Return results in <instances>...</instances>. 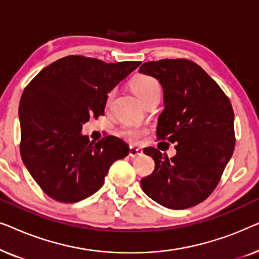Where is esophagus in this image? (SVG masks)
Listing matches in <instances>:
<instances>
[{"label":"esophagus","mask_w":259,"mask_h":259,"mask_svg":"<svg viewBox=\"0 0 259 259\" xmlns=\"http://www.w3.org/2000/svg\"><path fill=\"white\" fill-rule=\"evenodd\" d=\"M128 154L131 158H138L140 157V155H143V150H140V148H137V147H131Z\"/></svg>","instance_id":"esophagus-1"}]
</instances>
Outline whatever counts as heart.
Here are the masks:
<instances>
[{"label":"heart","mask_w":259,"mask_h":259,"mask_svg":"<svg viewBox=\"0 0 259 259\" xmlns=\"http://www.w3.org/2000/svg\"><path fill=\"white\" fill-rule=\"evenodd\" d=\"M131 86H132L134 93L137 94V97L140 99L141 102H144L146 99L152 97V95L157 93L160 94V84H159L154 77L148 75H137L132 80V82H131ZM114 91L109 92L107 98H106V105L109 106L113 98H114ZM121 136L128 141H137L141 136V132L137 128L127 127V128H123L121 131Z\"/></svg>","instance_id":"b5f03b06"}]
</instances>
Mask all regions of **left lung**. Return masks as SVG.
Instances as JSON below:
<instances>
[{"instance_id":"obj_1","label":"left lung","mask_w":259,"mask_h":259,"mask_svg":"<svg viewBox=\"0 0 259 259\" xmlns=\"http://www.w3.org/2000/svg\"><path fill=\"white\" fill-rule=\"evenodd\" d=\"M139 73L153 76L164 91L158 118L159 139L176 144L177 153L148 147L154 171L141 179L151 199L172 210L201 203L218 185L235 148V114L218 83L197 63L185 59L145 62Z\"/></svg>"}]
</instances>
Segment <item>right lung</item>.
<instances>
[{
	"label": "right lung",
	"mask_w": 259,
	"mask_h": 259,
	"mask_svg": "<svg viewBox=\"0 0 259 259\" xmlns=\"http://www.w3.org/2000/svg\"><path fill=\"white\" fill-rule=\"evenodd\" d=\"M79 55L45 67L20 100L21 157L37 185L61 203H76L102 186L111 165L130 148L107 136L94 144L81 133L91 116L104 115L107 94L140 66Z\"/></svg>",
	"instance_id": "add662e5"
}]
</instances>
